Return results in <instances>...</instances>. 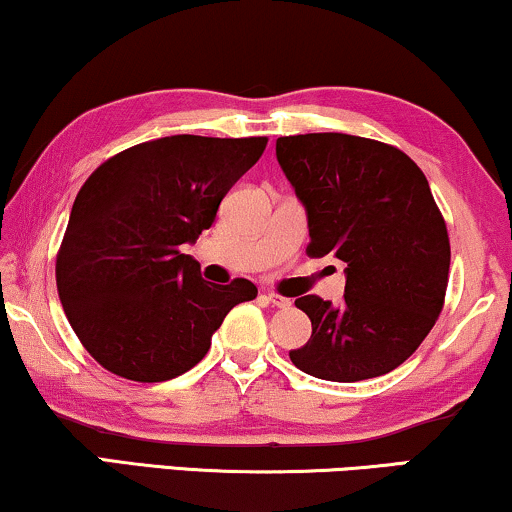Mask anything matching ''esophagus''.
Masks as SVG:
<instances>
[{"label": "esophagus", "mask_w": 512, "mask_h": 512, "mask_svg": "<svg viewBox=\"0 0 512 512\" xmlns=\"http://www.w3.org/2000/svg\"><path fill=\"white\" fill-rule=\"evenodd\" d=\"M261 298H263L265 303L275 305V308H289V305H291L289 298H284V296H280V294H270V291H268V294H263Z\"/></svg>", "instance_id": "esophagus-1"}]
</instances>
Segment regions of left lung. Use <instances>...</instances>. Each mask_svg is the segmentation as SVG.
Listing matches in <instances>:
<instances>
[{
  "label": "left lung",
  "mask_w": 512,
  "mask_h": 512,
  "mask_svg": "<svg viewBox=\"0 0 512 512\" xmlns=\"http://www.w3.org/2000/svg\"><path fill=\"white\" fill-rule=\"evenodd\" d=\"M275 152L308 216V256L345 263L341 303L296 298L313 334L291 362L336 383L388 374L433 329L447 291L449 235L426 176L393 145L348 134L284 136Z\"/></svg>",
  "instance_id": "1"
}]
</instances>
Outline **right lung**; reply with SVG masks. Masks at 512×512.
Segmentation results:
<instances>
[{
    "label": "right lung",
    "instance_id": "obj_1",
    "mask_svg": "<svg viewBox=\"0 0 512 512\" xmlns=\"http://www.w3.org/2000/svg\"><path fill=\"white\" fill-rule=\"evenodd\" d=\"M268 138L167 136L119 152L86 178L56 258L70 327L112 374L169 381L209 353L249 280L211 284L183 254L218 204L263 155Z\"/></svg>",
    "mask_w": 512,
    "mask_h": 512
}]
</instances>
